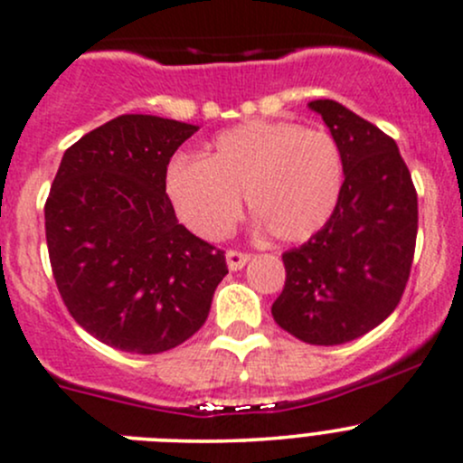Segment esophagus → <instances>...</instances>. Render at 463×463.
Returning a JSON list of instances; mask_svg holds the SVG:
<instances>
[{
	"label": "esophagus",
	"instance_id": "esophagus-1",
	"mask_svg": "<svg viewBox=\"0 0 463 463\" xmlns=\"http://www.w3.org/2000/svg\"><path fill=\"white\" fill-rule=\"evenodd\" d=\"M248 260H250V255H248V252H240V250L226 252V264L231 270H241L248 264Z\"/></svg>",
	"mask_w": 463,
	"mask_h": 463
}]
</instances>
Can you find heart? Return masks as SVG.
Returning <instances> with one entry per match:
<instances>
[{"label":"heart","instance_id":"1","mask_svg":"<svg viewBox=\"0 0 463 463\" xmlns=\"http://www.w3.org/2000/svg\"><path fill=\"white\" fill-rule=\"evenodd\" d=\"M344 184L339 146L326 130L293 121H246L219 133L203 157H175L166 193L193 232L228 235L241 194L257 226L279 241H306L337 208Z\"/></svg>","mask_w":463,"mask_h":463}]
</instances>
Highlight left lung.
Segmentation results:
<instances>
[{
    "mask_svg": "<svg viewBox=\"0 0 463 463\" xmlns=\"http://www.w3.org/2000/svg\"><path fill=\"white\" fill-rule=\"evenodd\" d=\"M339 146L337 208L306 244L284 252L286 286L272 317L293 337L337 346L397 308L417 240V193L395 139L333 99H315Z\"/></svg>",
    "mask_w": 463,
    "mask_h": 463,
    "instance_id": "1",
    "label": "left lung"
}]
</instances>
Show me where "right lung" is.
<instances>
[{"instance_id": "obj_1", "label": "right lung", "mask_w": 463, "mask_h": 463, "mask_svg": "<svg viewBox=\"0 0 463 463\" xmlns=\"http://www.w3.org/2000/svg\"><path fill=\"white\" fill-rule=\"evenodd\" d=\"M197 130L155 115L106 121L66 150L43 208L68 313L124 353L193 337L228 275L223 252L177 222L166 194L170 157Z\"/></svg>"}]
</instances>
